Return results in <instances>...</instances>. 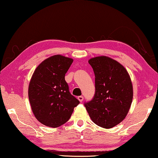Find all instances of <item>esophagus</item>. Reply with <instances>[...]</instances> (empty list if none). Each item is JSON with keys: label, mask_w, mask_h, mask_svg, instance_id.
Instances as JSON below:
<instances>
[{"label": "esophagus", "mask_w": 158, "mask_h": 158, "mask_svg": "<svg viewBox=\"0 0 158 158\" xmlns=\"http://www.w3.org/2000/svg\"><path fill=\"white\" fill-rule=\"evenodd\" d=\"M78 100L80 101V102H82L84 101V97L82 96H80L78 97Z\"/></svg>", "instance_id": "obj_1"}]
</instances>
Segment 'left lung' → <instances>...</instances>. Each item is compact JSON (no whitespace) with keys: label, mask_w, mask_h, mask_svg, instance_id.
Here are the masks:
<instances>
[{"label":"left lung","mask_w":158,"mask_h":158,"mask_svg":"<svg viewBox=\"0 0 158 158\" xmlns=\"http://www.w3.org/2000/svg\"><path fill=\"white\" fill-rule=\"evenodd\" d=\"M89 63L95 74L96 92L84 106L95 124L110 129L123 121L131 107V78L123 65L109 57H93Z\"/></svg>","instance_id":"1"}]
</instances>
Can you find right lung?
<instances>
[{
  "label": "right lung",
  "instance_id": "right-lung-1",
  "mask_svg": "<svg viewBox=\"0 0 158 158\" xmlns=\"http://www.w3.org/2000/svg\"><path fill=\"white\" fill-rule=\"evenodd\" d=\"M73 59L56 55L36 67L28 90L32 112L39 122L56 128L71 117L79 101L69 91L64 76Z\"/></svg>",
  "mask_w": 158,
  "mask_h": 158
}]
</instances>
